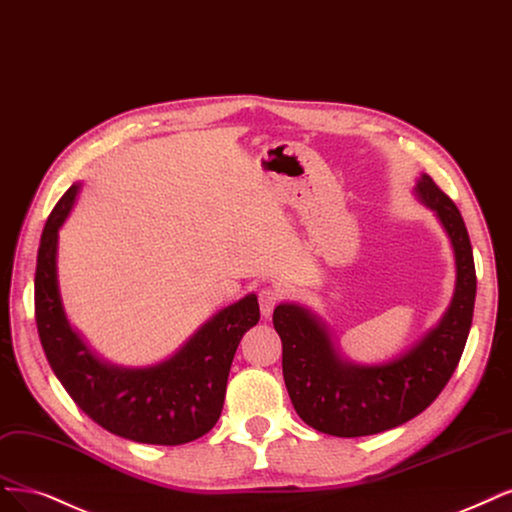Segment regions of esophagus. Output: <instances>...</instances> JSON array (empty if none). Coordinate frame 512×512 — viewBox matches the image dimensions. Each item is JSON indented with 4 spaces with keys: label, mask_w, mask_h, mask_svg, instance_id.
<instances>
[{
    "label": "esophagus",
    "mask_w": 512,
    "mask_h": 512,
    "mask_svg": "<svg viewBox=\"0 0 512 512\" xmlns=\"http://www.w3.org/2000/svg\"><path fill=\"white\" fill-rule=\"evenodd\" d=\"M281 298H284V290H279V288H262L260 292H258V303H260V313L264 315V317H269L271 313H273V309L277 307V303L281 301Z\"/></svg>",
    "instance_id": "esophagus-1"
}]
</instances>
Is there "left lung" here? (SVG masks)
Listing matches in <instances>:
<instances>
[{
  "instance_id": "1",
  "label": "left lung",
  "mask_w": 512,
  "mask_h": 512,
  "mask_svg": "<svg viewBox=\"0 0 512 512\" xmlns=\"http://www.w3.org/2000/svg\"><path fill=\"white\" fill-rule=\"evenodd\" d=\"M415 195L443 224L455 256L451 305L424 339L392 362L362 366L341 358L330 330L307 307L284 303L273 311L290 400L317 432L354 438L404 424L430 407L462 358L477 296L470 237L460 209L430 175L417 180Z\"/></svg>"
}]
</instances>
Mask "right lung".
<instances>
[{"label": "right lung", "mask_w": 512, "mask_h": 512, "mask_svg": "<svg viewBox=\"0 0 512 512\" xmlns=\"http://www.w3.org/2000/svg\"><path fill=\"white\" fill-rule=\"evenodd\" d=\"M78 192L74 184L52 209L35 267V324L52 373L95 424L116 436L169 447L197 440L220 419L237 345L260 320L258 298L248 294L218 311L165 362L122 368L99 360L69 326L57 277L59 228Z\"/></svg>", "instance_id": "1"}]
</instances>
